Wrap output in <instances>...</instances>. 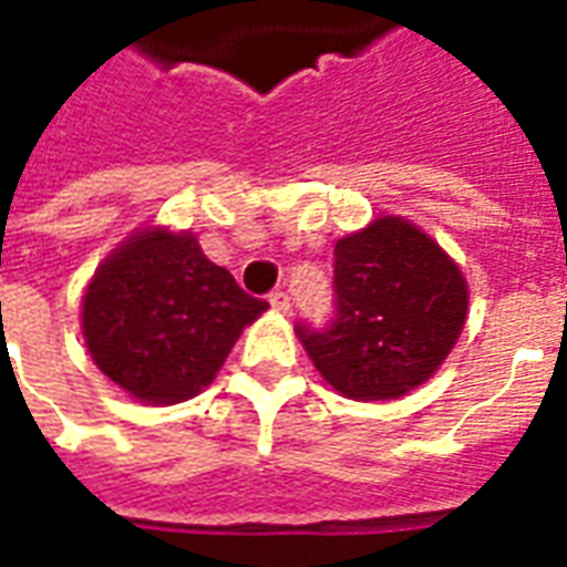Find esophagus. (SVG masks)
I'll return each instance as SVG.
<instances>
[{
	"mask_svg": "<svg viewBox=\"0 0 567 567\" xmlns=\"http://www.w3.org/2000/svg\"><path fill=\"white\" fill-rule=\"evenodd\" d=\"M270 306L276 309V312H288V309H291V297L285 295V291H272Z\"/></svg>",
	"mask_w": 567,
	"mask_h": 567,
	"instance_id": "obj_1",
	"label": "esophagus"
}]
</instances>
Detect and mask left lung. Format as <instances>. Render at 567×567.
<instances>
[{"mask_svg":"<svg viewBox=\"0 0 567 567\" xmlns=\"http://www.w3.org/2000/svg\"><path fill=\"white\" fill-rule=\"evenodd\" d=\"M333 258L337 312L327 327L297 324V337L342 396L400 400L442 367L463 333V272L400 216L342 237Z\"/></svg>","mask_w":567,"mask_h":567,"instance_id":"obj_1","label":"left lung"}]
</instances>
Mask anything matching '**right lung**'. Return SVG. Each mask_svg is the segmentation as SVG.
<instances>
[{
	"label": "right lung",
	"instance_id": "right-lung-1",
	"mask_svg": "<svg viewBox=\"0 0 567 567\" xmlns=\"http://www.w3.org/2000/svg\"><path fill=\"white\" fill-rule=\"evenodd\" d=\"M267 309L200 251L195 234L137 230L83 295L95 367L134 400L174 405L216 379L240 330Z\"/></svg>",
	"mask_w": 567,
	"mask_h": 567
}]
</instances>
